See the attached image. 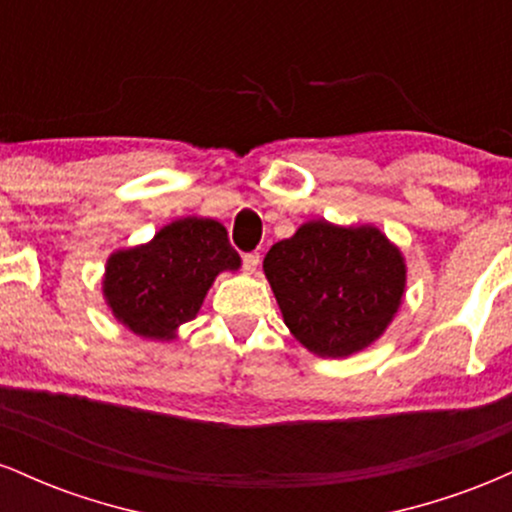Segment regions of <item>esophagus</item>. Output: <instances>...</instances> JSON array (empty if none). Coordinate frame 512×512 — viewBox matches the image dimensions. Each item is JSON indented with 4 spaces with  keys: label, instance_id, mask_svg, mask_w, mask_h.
I'll return each mask as SVG.
<instances>
[{
    "label": "esophagus",
    "instance_id": "esophagus-1",
    "mask_svg": "<svg viewBox=\"0 0 512 512\" xmlns=\"http://www.w3.org/2000/svg\"><path fill=\"white\" fill-rule=\"evenodd\" d=\"M260 267V252H248V255H243V269L248 274H255V269Z\"/></svg>",
    "mask_w": 512,
    "mask_h": 512
}]
</instances>
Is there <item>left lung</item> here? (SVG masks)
I'll list each match as a JSON object with an SVG mask.
<instances>
[{
    "instance_id": "left-lung-1",
    "label": "left lung",
    "mask_w": 512,
    "mask_h": 512,
    "mask_svg": "<svg viewBox=\"0 0 512 512\" xmlns=\"http://www.w3.org/2000/svg\"><path fill=\"white\" fill-rule=\"evenodd\" d=\"M281 317L317 356L368 349L395 320L407 289L402 250L375 226L308 221L264 257Z\"/></svg>"
}]
</instances>
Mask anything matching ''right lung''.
I'll use <instances>...</instances> for the list:
<instances>
[{
  "mask_svg": "<svg viewBox=\"0 0 512 512\" xmlns=\"http://www.w3.org/2000/svg\"><path fill=\"white\" fill-rule=\"evenodd\" d=\"M240 255L226 228L204 216L163 226L149 243L115 250L105 262L103 298L137 337L170 342L197 317L221 272H238Z\"/></svg>",
  "mask_w": 512,
  "mask_h": 512,
  "instance_id": "right-lung-1",
  "label": "right lung"
}]
</instances>
